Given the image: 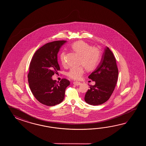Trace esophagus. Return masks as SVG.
<instances>
[{"label": "esophagus", "mask_w": 146, "mask_h": 146, "mask_svg": "<svg viewBox=\"0 0 146 146\" xmlns=\"http://www.w3.org/2000/svg\"><path fill=\"white\" fill-rule=\"evenodd\" d=\"M81 83H80V82H77V81H76V82H74V84L76 85V86H79L80 85Z\"/></svg>", "instance_id": "1"}]
</instances>
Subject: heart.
<instances>
[{
  "mask_svg": "<svg viewBox=\"0 0 146 146\" xmlns=\"http://www.w3.org/2000/svg\"><path fill=\"white\" fill-rule=\"evenodd\" d=\"M72 47L76 53L80 55L79 64L83 66L72 68L67 72V76L73 80H78L84 74V67L88 71H92L96 68L99 62L101 54L98 48L93 47L82 40L74 42ZM65 56V52H62L60 55V62L64 66L66 65Z\"/></svg>",
  "mask_w": 146,
  "mask_h": 146,
  "instance_id": "heart-1",
  "label": "heart"
}]
</instances>
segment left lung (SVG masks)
Returning <instances> with one entry per match:
<instances>
[{
    "label": "left lung",
    "instance_id": "1",
    "mask_svg": "<svg viewBox=\"0 0 146 146\" xmlns=\"http://www.w3.org/2000/svg\"><path fill=\"white\" fill-rule=\"evenodd\" d=\"M118 70L116 59L111 50L106 47L99 65L88 78L96 84L90 86L84 96L88 104L98 106L106 102L115 89Z\"/></svg>",
    "mask_w": 146,
    "mask_h": 146
}]
</instances>
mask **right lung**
<instances>
[{"instance_id":"1","label":"right lung","mask_w":146,"mask_h":146,"mask_svg":"<svg viewBox=\"0 0 146 146\" xmlns=\"http://www.w3.org/2000/svg\"><path fill=\"white\" fill-rule=\"evenodd\" d=\"M66 40H56L45 44L34 53L31 60L28 81L32 93L44 105L54 106L62 102L69 81L62 79L58 84L52 76L60 70L57 54Z\"/></svg>"}]
</instances>
